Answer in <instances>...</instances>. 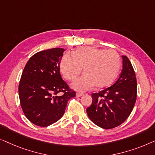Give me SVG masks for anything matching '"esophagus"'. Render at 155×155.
Wrapping results in <instances>:
<instances>
[{
  "label": "esophagus",
  "mask_w": 155,
  "mask_h": 155,
  "mask_svg": "<svg viewBox=\"0 0 155 155\" xmlns=\"http://www.w3.org/2000/svg\"><path fill=\"white\" fill-rule=\"evenodd\" d=\"M83 95H84V93H81V92H77V94H76V96H77V97H78L82 96Z\"/></svg>",
  "instance_id": "obj_1"
}]
</instances>
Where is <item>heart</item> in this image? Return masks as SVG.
<instances>
[{"instance_id": "obj_1", "label": "heart", "mask_w": 155, "mask_h": 155, "mask_svg": "<svg viewBox=\"0 0 155 155\" xmlns=\"http://www.w3.org/2000/svg\"><path fill=\"white\" fill-rule=\"evenodd\" d=\"M71 55L61 59L60 69L66 79L74 80L83 71L85 73L72 83L73 88L86 91L95 87L102 88L112 84L119 72L121 58L114 50L96 47L78 48Z\"/></svg>"}]
</instances>
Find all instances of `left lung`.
Masks as SVG:
<instances>
[{
  "mask_svg": "<svg viewBox=\"0 0 155 155\" xmlns=\"http://www.w3.org/2000/svg\"><path fill=\"white\" fill-rule=\"evenodd\" d=\"M123 69L114 84L92 94V104L86 109L89 119L104 129L117 127L125 121L136 101L137 81L128 58L122 55Z\"/></svg>",
  "mask_w": 155,
  "mask_h": 155,
  "instance_id": "8db88e82",
  "label": "left lung"
}]
</instances>
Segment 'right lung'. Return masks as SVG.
<instances>
[{
	"label": "right lung",
	"instance_id": "right-lung-1",
	"mask_svg": "<svg viewBox=\"0 0 155 155\" xmlns=\"http://www.w3.org/2000/svg\"><path fill=\"white\" fill-rule=\"evenodd\" d=\"M64 49L52 48L31 57L19 84L20 104L26 117L38 126H50L63 116L69 99L76 96L60 75ZM63 93L58 96L59 92Z\"/></svg>",
	"mask_w": 155,
	"mask_h": 155
}]
</instances>
